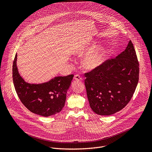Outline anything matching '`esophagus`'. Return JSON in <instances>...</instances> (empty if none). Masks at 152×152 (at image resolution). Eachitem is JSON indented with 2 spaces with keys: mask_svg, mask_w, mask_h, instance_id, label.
<instances>
[{
  "mask_svg": "<svg viewBox=\"0 0 152 152\" xmlns=\"http://www.w3.org/2000/svg\"><path fill=\"white\" fill-rule=\"evenodd\" d=\"M74 79H75L76 80H77V81H80L82 80V77L81 76H80L79 75H76L74 77Z\"/></svg>",
  "mask_w": 152,
  "mask_h": 152,
  "instance_id": "34e87169",
  "label": "esophagus"
}]
</instances>
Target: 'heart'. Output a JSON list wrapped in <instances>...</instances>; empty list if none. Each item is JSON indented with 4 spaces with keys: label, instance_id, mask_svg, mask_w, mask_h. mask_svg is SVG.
Wrapping results in <instances>:
<instances>
[{
    "label": "heart",
    "instance_id": "obj_1",
    "mask_svg": "<svg viewBox=\"0 0 152 152\" xmlns=\"http://www.w3.org/2000/svg\"><path fill=\"white\" fill-rule=\"evenodd\" d=\"M93 48L83 49L80 50L79 53L80 54L89 53L93 50ZM104 54L105 51L103 49H100L96 52L90 54L85 58L83 61V66L88 70H93L97 68L103 63L104 59Z\"/></svg>",
    "mask_w": 152,
    "mask_h": 152
}]
</instances>
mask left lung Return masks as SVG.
<instances>
[{"label":"left lung","instance_id":"obj_1","mask_svg":"<svg viewBox=\"0 0 152 152\" xmlns=\"http://www.w3.org/2000/svg\"><path fill=\"white\" fill-rule=\"evenodd\" d=\"M139 62L130 40L124 51L84 73L86 94L92 110L110 115L128 104L139 80Z\"/></svg>","mask_w":152,"mask_h":152}]
</instances>
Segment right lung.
Masks as SVG:
<instances>
[{"label": "right lung", "instance_id": "obj_1", "mask_svg": "<svg viewBox=\"0 0 152 152\" xmlns=\"http://www.w3.org/2000/svg\"><path fill=\"white\" fill-rule=\"evenodd\" d=\"M17 54L12 66V79L16 93L31 112L49 117L59 113L64 106L66 94L74 76H58L42 84H30L20 76L17 68Z\"/></svg>", "mask_w": 152, "mask_h": 152}]
</instances>
